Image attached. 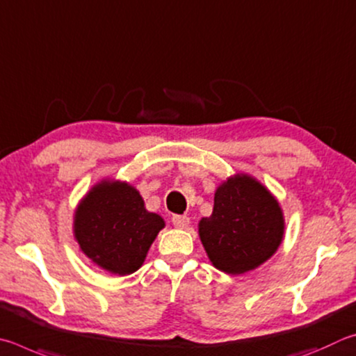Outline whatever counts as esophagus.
<instances>
[{
  "mask_svg": "<svg viewBox=\"0 0 356 356\" xmlns=\"http://www.w3.org/2000/svg\"><path fill=\"white\" fill-rule=\"evenodd\" d=\"M172 223H173V225L177 227V228L184 229V228L189 227L191 220H189L188 216H173V217H172Z\"/></svg>",
  "mask_w": 356,
  "mask_h": 356,
  "instance_id": "obj_1",
  "label": "esophagus"
}]
</instances>
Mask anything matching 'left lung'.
Listing matches in <instances>:
<instances>
[{
    "label": "left lung",
    "instance_id": "8db88e82",
    "mask_svg": "<svg viewBox=\"0 0 356 356\" xmlns=\"http://www.w3.org/2000/svg\"><path fill=\"white\" fill-rule=\"evenodd\" d=\"M198 236L216 269L241 275L278 250L284 236L283 209L257 178L236 173L216 189L213 214L198 222Z\"/></svg>",
    "mask_w": 356,
    "mask_h": 356
}]
</instances>
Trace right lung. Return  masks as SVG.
<instances>
[{
  "label": "right lung",
  "mask_w": 356,
  "mask_h": 356,
  "mask_svg": "<svg viewBox=\"0 0 356 356\" xmlns=\"http://www.w3.org/2000/svg\"><path fill=\"white\" fill-rule=\"evenodd\" d=\"M165 227L149 213L134 186L102 179L81 198L73 216V234L93 264L114 275H129L143 264L156 236Z\"/></svg>",
  "instance_id": "obj_1"
}]
</instances>
